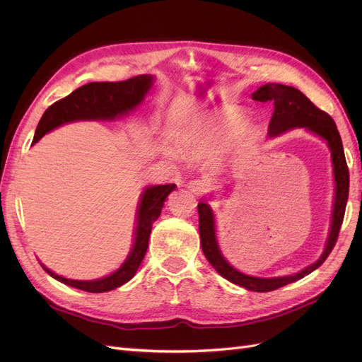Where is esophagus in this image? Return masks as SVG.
<instances>
[{
	"mask_svg": "<svg viewBox=\"0 0 362 362\" xmlns=\"http://www.w3.org/2000/svg\"><path fill=\"white\" fill-rule=\"evenodd\" d=\"M187 189L193 192L196 196H204L208 190H210V184L205 180H193L187 182Z\"/></svg>",
	"mask_w": 362,
	"mask_h": 362,
	"instance_id": "esophagus-1",
	"label": "esophagus"
}]
</instances>
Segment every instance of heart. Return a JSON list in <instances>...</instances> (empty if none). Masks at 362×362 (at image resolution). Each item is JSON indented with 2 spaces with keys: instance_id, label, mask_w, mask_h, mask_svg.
Returning a JSON list of instances; mask_svg holds the SVG:
<instances>
[{
  "instance_id": "obj_1",
  "label": "heart",
  "mask_w": 362,
  "mask_h": 362,
  "mask_svg": "<svg viewBox=\"0 0 362 362\" xmlns=\"http://www.w3.org/2000/svg\"><path fill=\"white\" fill-rule=\"evenodd\" d=\"M228 134L214 129H194L181 139V151L189 157H204L223 148Z\"/></svg>"
}]
</instances>
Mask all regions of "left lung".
<instances>
[{
	"instance_id": "left-lung-1",
	"label": "left lung",
	"mask_w": 362,
	"mask_h": 362,
	"mask_svg": "<svg viewBox=\"0 0 362 362\" xmlns=\"http://www.w3.org/2000/svg\"><path fill=\"white\" fill-rule=\"evenodd\" d=\"M252 100L259 103L270 101L275 107L273 110L270 124H269V136L276 137L282 133H286L293 128H306L315 136L322 137L327 146L331 149L332 166H334V181H335V196H334V210H332V223L329 237H327L326 247L322 257L317 259L314 264L305 267L299 273H294L290 276H279V278H257L245 275V273L234 269L222 255L221 249L217 245L216 238V221L211 206L208 204L199 202L198 213H199V235L202 252L208 262L216 269L218 275H222L225 279L231 281L235 286L245 287L250 291L266 293L281 288L287 284L299 281L303 276L310 275L317 267H320L327 255L334 249L339 228H341L346 204L349 198V169L344 157V149L341 144V137L337 129L334 119L326 112L317 108L308 98H306L300 90L294 89L291 86H284L276 83H267L261 86L258 90L252 93Z\"/></svg>"
}]
</instances>
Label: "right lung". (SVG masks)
Masks as SVG:
<instances>
[{"mask_svg":"<svg viewBox=\"0 0 362 362\" xmlns=\"http://www.w3.org/2000/svg\"><path fill=\"white\" fill-rule=\"evenodd\" d=\"M152 86L151 75H139L134 78L125 81H103V83H89L74 90L63 100L54 103L43 113L40 122L36 128L33 144H36L51 129L57 128L63 124L74 122V120H90V119H115L116 116L125 115L133 110L141 101ZM177 189L175 184L166 185H151L141 193L140 205L137 211V228L134 237V246L131 249L128 258L112 275L95 281H76L63 278L57 273L51 272L42 264L43 270L54 279H57L69 287L78 288L89 293H105L124 286L131 278L136 275L141 259L145 258L149 234L158 216L161 214V208L164 201L170 192Z\"/></svg>","mask_w":362,"mask_h":362,"instance_id":"right-lung-1","label":"right lung"}]
</instances>
